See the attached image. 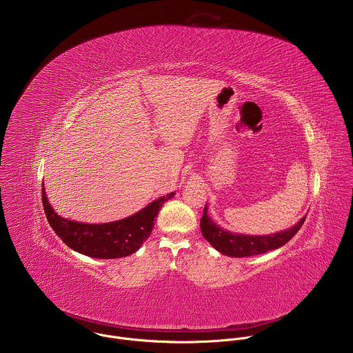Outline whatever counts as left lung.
Returning a JSON list of instances; mask_svg holds the SVG:
<instances>
[{
	"mask_svg": "<svg viewBox=\"0 0 353 353\" xmlns=\"http://www.w3.org/2000/svg\"><path fill=\"white\" fill-rule=\"evenodd\" d=\"M305 220V216L302 217L295 225L290 230L280 231L270 235H241L232 234L220 228L209 216L208 208L205 205L203 214H202L200 227H201L202 236L217 250V252L228 255V256H252L256 254L270 252L284 246L290 242L295 234L301 230Z\"/></svg>",
	"mask_w": 353,
	"mask_h": 353,
	"instance_id": "left-lung-1",
	"label": "left lung"
}]
</instances>
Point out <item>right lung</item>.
Segmentation results:
<instances>
[{
  "label": "right lung",
  "instance_id": "obj_1",
  "mask_svg": "<svg viewBox=\"0 0 353 353\" xmlns=\"http://www.w3.org/2000/svg\"><path fill=\"white\" fill-rule=\"evenodd\" d=\"M174 194L170 193L152 201L148 206L126 219L104 224H85L57 214L46 197L45 186H42L45 213L54 232L74 252L103 259L122 258L137 252L144 241L150 238L154 217L163 203L172 199Z\"/></svg>",
  "mask_w": 353,
  "mask_h": 353
}]
</instances>
